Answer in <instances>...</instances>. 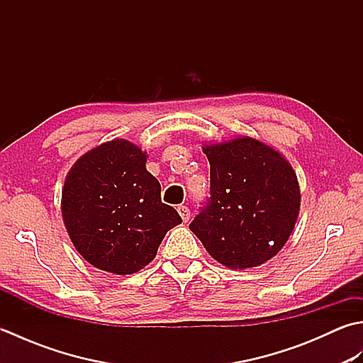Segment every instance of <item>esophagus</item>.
Returning a JSON list of instances; mask_svg holds the SVG:
<instances>
[{
  "mask_svg": "<svg viewBox=\"0 0 363 363\" xmlns=\"http://www.w3.org/2000/svg\"><path fill=\"white\" fill-rule=\"evenodd\" d=\"M177 212H179L184 223H187L190 220V209L187 206H177Z\"/></svg>",
  "mask_w": 363,
  "mask_h": 363,
  "instance_id": "obj_1",
  "label": "esophagus"
}]
</instances>
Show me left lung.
Here are the masks:
<instances>
[{"label": "left lung", "mask_w": 363, "mask_h": 363, "mask_svg": "<svg viewBox=\"0 0 363 363\" xmlns=\"http://www.w3.org/2000/svg\"><path fill=\"white\" fill-rule=\"evenodd\" d=\"M203 151L211 164V198L190 230L228 268L265 264L295 228L301 203L295 172L282 154L251 137Z\"/></svg>", "instance_id": "left-lung-1"}]
</instances>
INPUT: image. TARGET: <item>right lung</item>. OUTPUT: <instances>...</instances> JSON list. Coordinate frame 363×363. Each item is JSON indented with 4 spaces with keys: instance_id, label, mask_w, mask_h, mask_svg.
<instances>
[{
    "instance_id": "add662e5",
    "label": "right lung",
    "mask_w": 363,
    "mask_h": 363,
    "mask_svg": "<svg viewBox=\"0 0 363 363\" xmlns=\"http://www.w3.org/2000/svg\"><path fill=\"white\" fill-rule=\"evenodd\" d=\"M146 154L117 138L76 162L62 190V217L74 248L89 264L133 274L156 257L160 242L182 220L160 199Z\"/></svg>"
}]
</instances>
